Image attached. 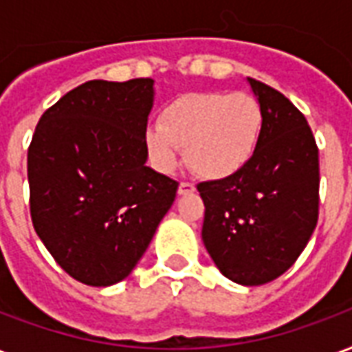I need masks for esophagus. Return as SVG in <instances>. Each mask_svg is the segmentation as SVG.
<instances>
[{"instance_id": "obj_1", "label": "esophagus", "mask_w": 352, "mask_h": 352, "mask_svg": "<svg viewBox=\"0 0 352 352\" xmlns=\"http://www.w3.org/2000/svg\"><path fill=\"white\" fill-rule=\"evenodd\" d=\"M196 190V186H194V184L192 183H179V194H181V196H184V194H192V192Z\"/></svg>"}]
</instances>
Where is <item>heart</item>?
I'll return each instance as SVG.
<instances>
[{"label": "heart", "mask_w": 352, "mask_h": 352, "mask_svg": "<svg viewBox=\"0 0 352 352\" xmlns=\"http://www.w3.org/2000/svg\"><path fill=\"white\" fill-rule=\"evenodd\" d=\"M262 135L258 101L243 92L184 94L145 131V146L160 171H171L184 148L186 164L204 179L221 181L249 166Z\"/></svg>", "instance_id": "heart-1"}]
</instances>
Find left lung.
I'll return each mask as SVG.
<instances>
[{"instance_id":"8db88e82","label":"left lung","mask_w":352,"mask_h":352,"mask_svg":"<svg viewBox=\"0 0 352 352\" xmlns=\"http://www.w3.org/2000/svg\"><path fill=\"white\" fill-rule=\"evenodd\" d=\"M262 111V135L237 175L198 184L201 239L224 277L245 287L294 264L318 219V148L305 116L275 88L247 79Z\"/></svg>"}]
</instances>
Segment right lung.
<instances>
[{"mask_svg": "<svg viewBox=\"0 0 352 352\" xmlns=\"http://www.w3.org/2000/svg\"><path fill=\"white\" fill-rule=\"evenodd\" d=\"M154 80H88L39 118L28 148L30 213L60 267L111 287L138 265L179 183L146 166Z\"/></svg>", "mask_w": 352, "mask_h": 352, "instance_id": "add662e5", "label": "right lung"}]
</instances>
